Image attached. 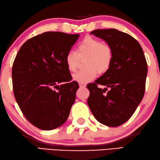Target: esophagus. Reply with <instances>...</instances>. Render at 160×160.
<instances>
[{"instance_id":"34e87169","label":"esophagus","mask_w":160,"mask_h":160,"mask_svg":"<svg viewBox=\"0 0 160 160\" xmlns=\"http://www.w3.org/2000/svg\"><path fill=\"white\" fill-rule=\"evenodd\" d=\"M79 87L81 88H85L86 87V84L85 83H79Z\"/></svg>"}]
</instances>
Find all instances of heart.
I'll list each match as a JSON object with an SVG mask.
<instances>
[{"mask_svg":"<svg viewBox=\"0 0 160 160\" xmlns=\"http://www.w3.org/2000/svg\"><path fill=\"white\" fill-rule=\"evenodd\" d=\"M77 53L70 51L65 56V63L68 70L76 72L80 60L85 61L86 70L77 72L73 75L74 80L79 83H88L96 77L98 70L104 73L109 69L113 56V49L109 44L102 42L97 38L87 36L77 47Z\"/></svg>","mask_w":160,"mask_h":160,"instance_id":"b5f03b06","label":"heart"}]
</instances>
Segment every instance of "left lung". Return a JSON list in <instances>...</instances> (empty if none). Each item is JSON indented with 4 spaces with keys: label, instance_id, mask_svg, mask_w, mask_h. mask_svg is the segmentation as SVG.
I'll return each instance as SVG.
<instances>
[{
    "label": "left lung",
    "instance_id": "left-lung-1",
    "mask_svg": "<svg viewBox=\"0 0 160 160\" xmlns=\"http://www.w3.org/2000/svg\"><path fill=\"white\" fill-rule=\"evenodd\" d=\"M90 33L109 44L113 56L109 69L95 83L87 85L90 91L87 102L98 121L118 127L130 118L143 98L146 60L139 43L128 33L114 28L98 29ZM98 85L107 88L99 89Z\"/></svg>",
    "mask_w": 160,
    "mask_h": 160
}]
</instances>
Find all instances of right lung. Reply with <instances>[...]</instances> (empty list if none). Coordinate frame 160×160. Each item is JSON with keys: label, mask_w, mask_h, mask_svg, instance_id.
<instances>
[{"label": "right lung", "mask_w": 160, "mask_h": 160, "mask_svg": "<svg viewBox=\"0 0 160 160\" xmlns=\"http://www.w3.org/2000/svg\"><path fill=\"white\" fill-rule=\"evenodd\" d=\"M79 37L45 32L27 40L17 54L12 70L14 98L36 128L51 130L68 119L79 84L72 81L65 56Z\"/></svg>", "instance_id": "right-lung-1"}]
</instances>
